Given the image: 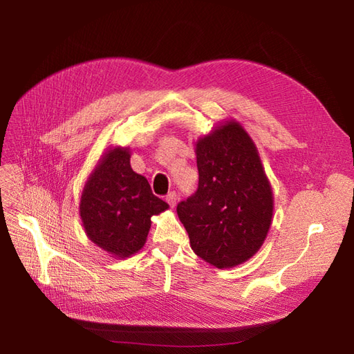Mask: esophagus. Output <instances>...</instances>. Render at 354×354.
<instances>
[{
  "instance_id": "1",
  "label": "esophagus",
  "mask_w": 354,
  "mask_h": 354,
  "mask_svg": "<svg viewBox=\"0 0 354 354\" xmlns=\"http://www.w3.org/2000/svg\"><path fill=\"white\" fill-rule=\"evenodd\" d=\"M167 202H168V205L171 206V208H174V206L177 205V202H178V194L176 193V192H169L168 194H167Z\"/></svg>"
}]
</instances>
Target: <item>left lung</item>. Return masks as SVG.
Instances as JSON below:
<instances>
[{
  "mask_svg": "<svg viewBox=\"0 0 354 354\" xmlns=\"http://www.w3.org/2000/svg\"><path fill=\"white\" fill-rule=\"evenodd\" d=\"M199 187L177 205L190 246L224 270L249 261L270 231L274 194L254 142L230 118L196 142Z\"/></svg>",
  "mask_w": 354,
  "mask_h": 354,
  "instance_id": "1",
  "label": "left lung"
}]
</instances>
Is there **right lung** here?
Segmentation results:
<instances>
[{
  "label": "right lung",
  "mask_w": 354,
  "mask_h": 354,
  "mask_svg": "<svg viewBox=\"0 0 354 354\" xmlns=\"http://www.w3.org/2000/svg\"><path fill=\"white\" fill-rule=\"evenodd\" d=\"M130 148L106 149L84 183L79 214L88 239L114 259H126L146 243L151 218L169 206L130 165Z\"/></svg>",
  "instance_id": "obj_1"
}]
</instances>
